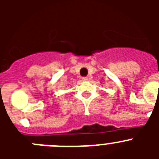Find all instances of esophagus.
<instances>
[{
  "label": "esophagus",
  "instance_id": "1",
  "mask_svg": "<svg viewBox=\"0 0 159 159\" xmlns=\"http://www.w3.org/2000/svg\"><path fill=\"white\" fill-rule=\"evenodd\" d=\"M81 80H82V81H87L88 80V77L84 76V77H82V79H81Z\"/></svg>",
  "mask_w": 159,
  "mask_h": 159
}]
</instances>
